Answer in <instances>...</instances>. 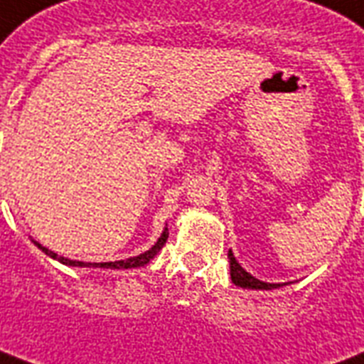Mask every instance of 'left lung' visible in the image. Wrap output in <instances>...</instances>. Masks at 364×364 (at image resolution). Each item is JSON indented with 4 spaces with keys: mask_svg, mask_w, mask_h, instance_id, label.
Returning a JSON list of instances; mask_svg holds the SVG:
<instances>
[{
    "mask_svg": "<svg viewBox=\"0 0 364 364\" xmlns=\"http://www.w3.org/2000/svg\"><path fill=\"white\" fill-rule=\"evenodd\" d=\"M229 265H231V281L232 284H237L240 288H250V290H274V288H281L284 284H277V282H265V281H259L256 277H252V274L246 271V269L237 262V257L232 254V250H229Z\"/></svg>",
    "mask_w": 364,
    "mask_h": 364,
    "instance_id": "obj_1",
    "label": "left lung"
}]
</instances>
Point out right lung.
I'll return each mask as SVG.
<instances>
[{
	"instance_id": "right-lung-1",
	"label": "right lung",
	"mask_w": 364,
	"mask_h": 364,
	"mask_svg": "<svg viewBox=\"0 0 364 364\" xmlns=\"http://www.w3.org/2000/svg\"><path fill=\"white\" fill-rule=\"evenodd\" d=\"M32 240V238H30ZM166 240H168V227H164L162 235H160V238H158L156 242H154V246L152 248H149L146 252H143V254H139V256L135 257H127V259H120V262H102V263H91V262H77V259H68V257H63L59 256V254H55V252H51L49 248H46V246H41L40 242H36V240H32V242L38 246V248L43 252V254H47L49 257H53V259H57V262H60L63 265H70V267H93V269H135V267H143V265H146V263L151 262L152 257L156 256L158 252L162 250V246L166 244Z\"/></svg>"
}]
</instances>
